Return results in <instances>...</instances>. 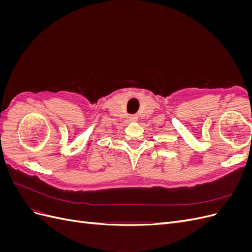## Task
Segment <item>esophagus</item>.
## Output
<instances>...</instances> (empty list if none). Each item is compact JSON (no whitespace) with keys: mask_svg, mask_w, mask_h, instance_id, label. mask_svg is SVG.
<instances>
[{"mask_svg":"<svg viewBox=\"0 0 252 252\" xmlns=\"http://www.w3.org/2000/svg\"><path fill=\"white\" fill-rule=\"evenodd\" d=\"M129 119H130L131 121H135V120H138V117H136V116H130V117H129Z\"/></svg>","mask_w":252,"mask_h":252,"instance_id":"34e87169","label":"esophagus"}]
</instances>
